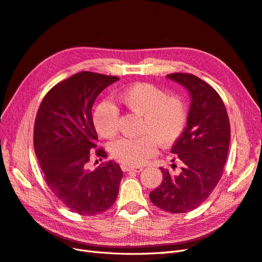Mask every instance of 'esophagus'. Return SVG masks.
Instances as JSON below:
<instances>
[{
	"label": "esophagus",
	"mask_w": 262,
	"mask_h": 262,
	"mask_svg": "<svg viewBox=\"0 0 262 262\" xmlns=\"http://www.w3.org/2000/svg\"><path fill=\"white\" fill-rule=\"evenodd\" d=\"M122 169L124 171H133V172H140L143 168L141 166H136V167H130V166H122Z\"/></svg>",
	"instance_id": "esophagus-1"
}]
</instances>
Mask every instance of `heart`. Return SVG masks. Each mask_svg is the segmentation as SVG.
<instances>
[{
	"label": "heart",
	"instance_id": "b5f03b06",
	"mask_svg": "<svg viewBox=\"0 0 262 262\" xmlns=\"http://www.w3.org/2000/svg\"><path fill=\"white\" fill-rule=\"evenodd\" d=\"M119 100L130 112L142 116L141 133L147 134L138 139L123 138L112 144V156L124 165H142L157 153V140L168 146L185 129V102L177 96H167L152 84H134L119 96ZM93 121L100 136L113 138L119 129V110L112 102L104 100L97 105Z\"/></svg>",
	"mask_w": 262,
	"mask_h": 262
}]
</instances>
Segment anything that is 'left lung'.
Wrapping results in <instances>:
<instances>
[{
    "instance_id": "obj_1",
    "label": "left lung",
    "mask_w": 262,
    "mask_h": 262,
    "mask_svg": "<svg viewBox=\"0 0 262 262\" xmlns=\"http://www.w3.org/2000/svg\"><path fill=\"white\" fill-rule=\"evenodd\" d=\"M166 77L185 87L191 102L187 126L170 150L181 161V170L172 175L161 167L163 181L150 193V200L163 210L182 214L199 207L220 180L229 151L230 122L224 101L206 82L189 73Z\"/></svg>"
}]
</instances>
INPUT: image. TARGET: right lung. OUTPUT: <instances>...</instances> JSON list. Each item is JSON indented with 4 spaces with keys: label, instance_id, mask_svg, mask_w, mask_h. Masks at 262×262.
<instances>
[{
    "label": "right lung",
    "instance_id": "right-lung-1",
    "mask_svg": "<svg viewBox=\"0 0 262 262\" xmlns=\"http://www.w3.org/2000/svg\"><path fill=\"white\" fill-rule=\"evenodd\" d=\"M118 76L83 71L55 85L38 108L33 143L48 188L72 211L94 216L118 198L123 171L112 161L87 168L98 139L92 108L98 95ZM104 158L103 150L96 151Z\"/></svg>",
    "mask_w": 262,
    "mask_h": 262
}]
</instances>
